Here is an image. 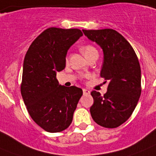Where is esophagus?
Wrapping results in <instances>:
<instances>
[{
  "label": "esophagus",
  "instance_id": "esophagus-1",
  "mask_svg": "<svg viewBox=\"0 0 156 156\" xmlns=\"http://www.w3.org/2000/svg\"><path fill=\"white\" fill-rule=\"evenodd\" d=\"M83 91L84 95H89V94H90V90H87V89H83Z\"/></svg>",
  "mask_w": 156,
  "mask_h": 156
}]
</instances>
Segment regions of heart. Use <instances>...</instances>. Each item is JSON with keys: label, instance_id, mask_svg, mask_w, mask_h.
<instances>
[{"label": "heart", "instance_id": "1", "mask_svg": "<svg viewBox=\"0 0 156 156\" xmlns=\"http://www.w3.org/2000/svg\"><path fill=\"white\" fill-rule=\"evenodd\" d=\"M81 51L83 53V55L87 58L88 56H90V55H92L93 53H97V50L95 49V48H94L91 45H85L83 47L81 48Z\"/></svg>", "mask_w": 156, "mask_h": 156}]
</instances>
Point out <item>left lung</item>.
I'll return each instance as SVG.
<instances>
[{"instance_id": "left-lung-1", "label": "left lung", "mask_w": 156, "mask_h": 156, "mask_svg": "<svg viewBox=\"0 0 156 156\" xmlns=\"http://www.w3.org/2000/svg\"><path fill=\"white\" fill-rule=\"evenodd\" d=\"M104 52L100 76L108 82L104 95L91 91L93 120L105 128H116L126 122L135 109L141 95V68L129 43L112 29L83 30Z\"/></svg>"}]
</instances>
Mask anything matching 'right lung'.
I'll return each instance as SVG.
<instances>
[{
	"mask_svg": "<svg viewBox=\"0 0 156 156\" xmlns=\"http://www.w3.org/2000/svg\"><path fill=\"white\" fill-rule=\"evenodd\" d=\"M83 36L79 29L50 27L28 48L23 62L21 94L33 121L50 133L67 129L83 95L81 88L59 84L69 48Z\"/></svg>",
	"mask_w": 156,
	"mask_h": 156,
	"instance_id": "add662e5",
	"label": "right lung"
}]
</instances>
